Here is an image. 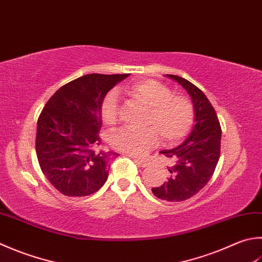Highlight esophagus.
Masks as SVG:
<instances>
[{
  "instance_id": "obj_1",
  "label": "esophagus",
  "mask_w": 262,
  "mask_h": 262,
  "mask_svg": "<svg viewBox=\"0 0 262 262\" xmlns=\"http://www.w3.org/2000/svg\"><path fill=\"white\" fill-rule=\"evenodd\" d=\"M135 161H136L141 167H146V166H148V161L146 160V159L137 158V159H135Z\"/></svg>"
}]
</instances>
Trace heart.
<instances>
[{"label":"heart","instance_id":"obj_1","mask_svg":"<svg viewBox=\"0 0 262 262\" xmlns=\"http://www.w3.org/2000/svg\"><path fill=\"white\" fill-rule=\"evenodd\" d=\"M133 100L147 107L145 128H121L110 137L114 147L132 156H142L158 141L176 144L187 135L194 120V109L187 97L173 95L171 90L157 80H138L120 90ZM101 117L106 125L115 124L119 114L116 92H109L101 103Z\"/></svg>","mask_w":262,"mask_h":262}]
</instances>
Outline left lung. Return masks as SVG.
Instances as JSON below:
<instances>
[{
    "instance_id": "1",
    "label": "left lung",
    "mask_w": 262,
    "mask_h": 262,
    "mask_svg": "<svg viewBox=\"0 0 262 262\" xmlns=\"http://www.w3.org/2000/svg\"><path fill=\"white\" fill-rule=\"evenodd\" d=\"M166 77L177 81L191 96L194 126L181 145L160 151L172 165L168 168V181L153 187L152 193L165 201L179 202L195 195L212 177L220 156L222 128L216 111L201 90L179 76Z\"/></svg>"
}]
</instances>
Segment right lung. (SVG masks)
I'll use <instances>...</instances> for the list:
<instances>
[{
	"label": "right lung",
	"mask_w": 262,
	"mask_h": 262,
	"mask_svg": "<svg viewBox=\"0 0 262 262\" xmlns=\"http://www.w3.org/2000/svg\"><path fill=\"white\" fill-rule=\"evenodd\" d=\"M128 76L79 77L56 91L40 112L36 155L44 176L63 195H91L106 182L109 161L118 153L93 151L101 143V103Z\"/></svg>",
	"instance_id": "obj_1"
}]
</instances>
